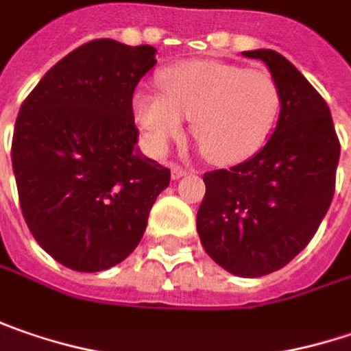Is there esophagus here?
I'll return each instance as SVG.
<instances>
[{"label": "esophagus", "instance_id": "34e87169", "mask_svg": "<svg viewBox=\"0 0 351 351\" xmlns=\"http://www.w3.org/2000/svg\"><path fill=\"white\" fill-rule=\"evenodd\" d=\"M171 173H173V178H180V176H184L189 171L184 169V167H180L178 162H173L171 165Z\"/></svg>", "mask_w": 351, "mask_h": 351}]
</instances>
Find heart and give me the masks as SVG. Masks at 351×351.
Masks as SVG:
<instances>
[{
  "label": "heart",
  "instance_id": "1",
  "mask_svg": "<svg viewBox=\"0 0 351 351\" xmlns=\"http://www.w3.org/2000/svg\"><path fill=\"white\" fill-rule=\"evenodd\" d=\"M160 93L134 95V119L149 145L162 151L182 133V119L220 165L246 160L264 147L280 113L276 79L262 69L210 59L184 61L162 71Z\"/></svg>",
  "mask_w": 351,
  "mask_h": 351
}]
</instances>
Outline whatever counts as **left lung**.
<instances>
[{
    "mask_svg": "<svg viewBox=\"0 0 351 351\" xmlns=\"http://www.w3.org/2000/svg\"><path fill=\"white\" fill-rule=\"evenodd\" d=\"M244 55L264 61L278 83V125L252 158L204 173L196 230L224 270L256 278L284 268L316 234L336 191L340 138L324 97L286 57Z\"/></svg>",
    "mask_w": 351,
    "mask_h": 351,
    "instance_id": "obj_1",
    "label": "left lung"
}]
</instances>
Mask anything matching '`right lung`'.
Wrapping results in <instances>:
<instances>
[{
	"label": "right lung",
	"mask_w": 351,
	"mask_h": 351,
	"mask_svg": "<svg viewBox=\"0 0 351 351\" xmlns=\"http://www.w3.org/2000/svg\"><path fill=\"white\" fill-rule=\"evenodd\" d=\"M155 47L93 39L65 55L23 101L11 162L39 246L77 272L123 262L171 171L138 155L133 93Z\"/></svg>",
	"instance_id": "obj_1"
}]
</instances>
